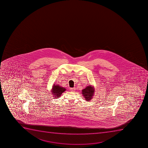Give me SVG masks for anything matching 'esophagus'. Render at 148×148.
Instances as JSON below:
<instances>
[{"mask_svg": "<svg viewBox=\"0 0 148 148\" xmlns=\"http://www.w3.org/2000/svg\"><path fill=\"white\" fill-rule=\"evenodd\" d=\"M70 90H71V91H72V92H74V91L76 90V88H70Z\"/></svg>", "mask_w": 148, "mask_h": 148, "instance_id": "esophagus-1", "label": "esophagus"}]
</instances>
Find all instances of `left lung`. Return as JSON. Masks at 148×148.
I'll list each match as a JSON object with an SVG mask.
<instances>
[{"mask_svg":"<svg viewBox=\"0 0 148 148\" xmlns=\"http://www.w3.org/2000/svg\"><path fill=\"white\" fill-rule=\"evenodd\" d=\"M94 94L95 89L94 87L91 85L87 86L82 90V95L86 101H90L93 97Z\"/></svg>","mask_w":148,"mask_h":148,"instance_id":"1","label":"left lung"}]
</instances>
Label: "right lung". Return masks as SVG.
<instances>
[{
    "label": "right lung",
    "instance_id": "obj_1",
    "mask_svg": "<svg viewBox=\"0 0 148 148\" xmlns=\"http://www.w3.org/2000/svg\"><path fill=\"white\" fill-rule=\"evenodd\" d=\"M66 90V89L63 87L60 86L59 85L53 84L51 91L52 94L53 95L54 98H57L60 97L62 94Z\"/></svg>",
    "mask_w": 148,
    "mask_h": 148
}]
</instances>
